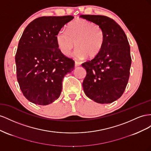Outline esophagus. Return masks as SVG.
Segmentation results:
<instances>
[{"label": "esophagus", "mask_w": 151, "mask_h": 151, "mask_svg": "<svg viewBox=\"0 0 151 151\" xmlns=\"http://www.w3.org/2000/svg\"><path fill=\"white\" fill-rule=\"evenodd\" d=\"M81 62L75 61V67H78V66H80V65H81Z\"/></svg>", "instance_id": "obj_1"}]
</instances>
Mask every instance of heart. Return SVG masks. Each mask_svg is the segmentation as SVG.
<instances>
[{
  "mask_svg": "<svg viewBox=\"0 0 151 151\" xmlns=\"http://www.w3.org/2000/svg\"><path fill=\"white\" fill-rule=\"evenodd\" d=\"M56 41L61 52L67 55L76 46L75 55L82 59L93 58L100 53L105 42V33L101 26L85 19H78L58 33Z\"/></svg>",
  "mask_w": 151,
  "mask_h": 151,
  "instance_id": "1",
  "label": "heart"
}]
</instances>
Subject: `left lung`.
Listing matches in <instances>:
<instances>
[{
    "mask_svg": "<svg viewBox=\"0 0 151 151\" xmlns=\"http://www.w3.org/2000/svg\"><path fill=\"white\" fill-rule=\"evenodd\" d=\"M80 17L101 26L105 33L100 53L81 64L87 71L84 92L95 102L109 104L122 96L127 85L132 63L130 45L123 29L113 19L101 15Z\"/></svg>",
    "mask_w": 151,
    "mask_h": 151,
    "instance_id": "1",
    "label": "left lung"
}]
</instances>
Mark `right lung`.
Listing matches in <instances>:
<instances>
[{
	"mask_svg": "<svg viewBox=\"0 0 151 151\" xmlns=\"http://www.w3.org/2000/svg\"><path fill=\"white\" fill-rule=\"evenodd\" d=\"M73 16H43L32 21L23 33L15 55L17 80L26 99L45 106L59 98L63 78L75 61L58 49V33Z\"/></svg>",
	"mask_w": 151,
	"mask_h": 151,
	"instance_id": "1",
	"label": "right lung"
}]
</instances>
